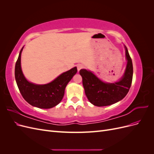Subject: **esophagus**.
<instances>
[{"instance_id":"obj_1","label":"esophagus","mask_w":154,"mask_h":154,"mask_svg":"<svg viewBox=\"0 0 154 154\" xmlns=\"http://www.w3.org/2000/svg\"><path fill=\"white\" fill-rule=\"evenodd\" d=\"M83 66L82 64H78L77 65V69H78V71H80V70L82 69H83Z\"/></svg>"}]
</instances>
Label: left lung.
Segmentation results:
<instances>
[{
	"label": "left lung",
	"mask_w": 154,
	"mask_h": 154,
	"mask_svg": "<svg viewBox=\"0 0 154 154\" xmlns=\"http://www.w3.org/2000/svg\"><path fill=\"white\" fill-rule=\"evenodd\" d=\"M125 48L127 64L124 75L119 82L105 83L89 71H80L86 96L94 105L103 106L112 105L123 99L128 92L132 82L133 65L125 45Z\"/></svg>",
	"instance_id": "8db88e82"
}]
</instances>
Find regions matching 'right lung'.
Masks as SVG:
<instances>
[{
  "mask_svg": "<svg viewBox=\"0 0 154 154\" xmlns=\"http://www.w3.org/2000/svg\"><path fill=\"white\" fill-rule=\"evenodd\" d=\"M20 51L15 68V76L17 84L22 97L27 103L40 109H51L57 105L63 99L65 88L77 72L75 67L60 74L48 84L36 85L27 81L22 73L20 64Z\"/></svg>",
  "mask_w": 154,
  "mask_h": 154,
  "instance_id": "obj_1",
  "label": "right lung"
}]
</instances>
